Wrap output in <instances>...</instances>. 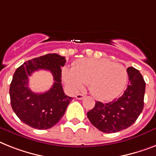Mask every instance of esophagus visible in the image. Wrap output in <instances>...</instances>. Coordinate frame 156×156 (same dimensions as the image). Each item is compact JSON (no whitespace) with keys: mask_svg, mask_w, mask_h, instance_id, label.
Here are the masks:
<instances>
[{"mask_svg":"<svg viewBox=\"0 0 156 156\" xmlns=\"http://www.w3.org/2000/svg\"><path fill=\"white\" fill-rule=\"evenodd\" d=\"M76 98L77 100H82V99L84 98V96H83V94H77L76 96Z\"/></svg>","mask_w":156,"mask_h":156,"instance_id":"esophagus-1","label":"esophagus"}]
</instances>
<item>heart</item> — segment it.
<instances>
[{"label": "heart", "instance_id": "heart-1", "mask_svg": "<svg viewBox=\"0 0 156 156\" xmlns=\"http://www.w3.org/2000/svg\"><path fill=\"white\" fill-rule=\"evenodd\" d=\"M64 82L73 92L87 83L90 92L96 99L109 100L116 97L125 87L127 72L123 65L106 59L84 58L74 63L73 69L64 68Z\"/></svg>", "mask_w": 156, "mask_h": 156}]
</instances>
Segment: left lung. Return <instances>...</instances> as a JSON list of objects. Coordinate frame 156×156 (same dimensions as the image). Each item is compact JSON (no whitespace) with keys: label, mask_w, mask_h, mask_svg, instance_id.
<instances>
[{"label":"left lung","mask_w":156,"mask_h":156,"mask_svg":"<svg viewBox=\"0 0 156 156\" xmlns=\"http://www.w3.org/2000/svg\"><path fill=\"white\" fill-rule=\"evenodd\" d=\"M129 83L119 98L109 103L96 101L95 107L87 113L93 126L105 133H114L132 125L144 108L145 81L139 70L127 69Z\"/></svg>","instance_id":"1"}]
</instances>
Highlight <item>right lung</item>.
I'll return each instance as SVG.
<instances>
[{
  "mask_svg": "<svg viewBox=\"0 0 156 156\" xmlns=\"http://www.w3.org/2000/svg\"><path fill=\"white\" fill-rule=\"evenodd\" d=\"M65 63L64 56L50 53L29 60L16 69L10 84V100L23 123L36 129H48L62 118L73 99L64 94L61 83V67ZM39 69L51 71L54 83L46 93L34 94L28 87V76Z\"/></svg>",
  "mask_w": 156,
  "mask_h": 156,
  "instance_id": "right-lung-1",
  "label": "right lung"
}]
</instances>
